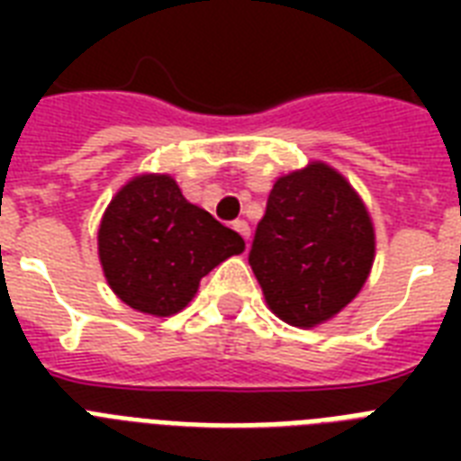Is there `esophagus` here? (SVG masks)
<instances>
[{
    "mask_svg": "<svg viewBox=\"0 0 461 461\" xmlns=\"http://www.w3.org/2000/svg\"><path fill=\"white\" fill-rule=\"evenodd\" d=\"M234 230H237L239 234L246 239V241L251 239V227H249V222H246V220H237V222H234Z\"/></svg>",
    "mask_w": 461,
    "mask_h": 461,
    "instance_id": "34e87169",
    "label": "esophagus"
}]
</instances>
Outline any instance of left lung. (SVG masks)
Here are the masks:
<instances>
[{"label": "left lung", "mask_w": 461, "mask_h": 461, "mask_svg": "<svg viewBox=\"0 0 461 461\" xmlns=\"http://www.w3.org/2000/svg\"><path fill=\"white\" fill-rule=\"evenodd\" d=\"M373 256L364 201L342 174L311 162L275 181L249 263L280 321L315 328L361 292Z\"/></svg>", "instance_id": "left-lung-1"}]
</instances>
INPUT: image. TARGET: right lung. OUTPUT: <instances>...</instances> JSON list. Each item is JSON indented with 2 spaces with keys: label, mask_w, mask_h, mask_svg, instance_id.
Masks as SVG:
<instances>
[{
  "label": "right lung",
  "mask_w": 461,
  "mask_h": 461,
  "mask_svg": "<svg viewBox=\"0 0 461 461\" xmlns=\"http://www.w3.org/2000/svg\"><path fill=\"white\" fill-rule=\"evenodd\" d=\"M244 239L181 195L169 174H139L117 191L97 231L112 292L148 315H174Z\"/></svg>",
  "instance_id": "1"
}]
</instances>
